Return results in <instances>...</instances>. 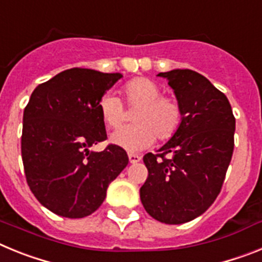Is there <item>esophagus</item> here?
<instances>
[{
  "label": "esophagus",
  "instance_id": "obj_1",
  "mask_svg": "<svg viewBox=\"0 0 262 262\" xmlns=\"http://www.w3.org/2000/svg\"><path fill=\"white\" fill-rule=\"evenodd\" d=\"M128 160L131 164H135V163H139V161L142 160V157L136 154H128Z\"/></svg>",
  "mask_w": 262,
  "mask_h": 262
}]
</instances>
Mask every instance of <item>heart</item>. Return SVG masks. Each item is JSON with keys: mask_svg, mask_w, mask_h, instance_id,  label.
I'll use <instances>...</instances> for the list:
<instances>
[{"mask_svg": "<svg viewBox=\"0 0 262 262\" xmlns=\"http://www.w3.org/2000/svg\"><path fill=\"white\" fill-rule=\"evenodd\" d=\"M161 93V88L147 77L128 81L123 86V96L129 107H139L134 117L136 124L117 129L111 135V142L134 152L151 147L156 136L161 142L173 138L181 126L182 108L174 97ZM98 110L107 127L118 128L123 123L124 105L114 93H106L99 98Z\"/></svg>", "mask_w": 262, "mask_h": 262, "instance_id": "heart-1", "label": "heart"}]
</instances>
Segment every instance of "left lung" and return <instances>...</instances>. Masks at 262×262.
Instances as JSON below:
<instances>
[{
    "mask_svg": "<svg viewBox=\"0 0 262 262\" xmlns=\"http://www.w3.org/2000/svg\"><path fill=\"white\" fill-rule=\"evenodd\" d=\"M182 108L177 133L143 157L148 177L140 187L145 211L165 224L202 215L216 200L232 159L235 117L227 97L190 69L159 73Z\"/></svg>",
    "mask_w": 262,
    "mask_h": 262,
    "instance_id": "1",
    "label": "left lung"
}]
</instances>
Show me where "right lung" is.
<instances>
[{
    "instance_id": "1",
    "label": "right lung",
    "mask_w": 262,
    "mask_h": 262,
    "mask_svg": "<svg viewBox=\"0 0 262 262\" xmlns=\"http://www.w3.org/2000/svg\"><path fill=\"white\" fill-rule=\"evenodd\" d=\"M120 73L72 68L38 85L23 111L20 149L30 190L60 216L77 219L93 214L106 190L128 164L123 148L106 140L98 101Z\"/></svg>"
}]
</instances>
